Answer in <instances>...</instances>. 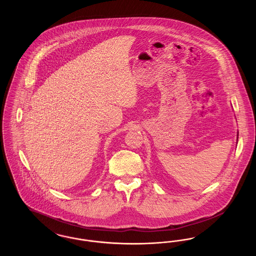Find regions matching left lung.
Masks as SVG:
<instances>
[{
	"mask_svg": "<svg viewBox=\"0 0 256 256\" xmlns=\"http://www.w3.org/2000/svg\"><path fill=\"white\" fill-rule=\"evenodd\" d=\"M238 134V132H237ZM237 140H238V134H237Z\"/></svg>",
	"mask_w": 256,
	"mask_h": 256,
	"instance_id": "1",
	"label": "left lung"
}]
</instances>
